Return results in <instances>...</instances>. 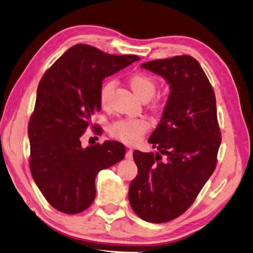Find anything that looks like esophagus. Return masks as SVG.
I'll return each mask as SVG.
<instances>
[{"instance_id": "1", "label": "esophagus", "mask_w": 253, "mask_h": 253, "mask_svg": "<svg viewBox=\"0 0 253 253\" xmlns=\"http://www.w3.org/2000/svg\"><path fill=\"white\" fill-rule=\"evenodd\" d=\"M125 157H126L127 159H131V158H132V149H128V150H127Z\"/></svg>"}]
</instances>
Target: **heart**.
I'll return each instance as SVG.
<instances>
[{"label":"heart","mask_w":253,"mask_h":253,"mask_svg":"<svg viewBox=\"0 0 253 253\" xmlns=\"http://www.w3.org/2000/svg\"><path fill=\"white\" fill-rule=\"evenodd\" d=\"M129 83L132 90L136 95H138L142 100H148L155 95L156 81L153 76L146 73H136L131 75ZM116 81L114 79L107 80L103 83L99 89V102L103 107H107L111 100V96L116 87ZM164 107V103L160 99H155L151 103V108L158 112ZM149 128V123L145 118H125L119 119V121L112 124L111 135L115 138L122 140L126 144H135L139 141L141 137L146 134Z\"/></svg>","instance_id":"1"}]
</instances>
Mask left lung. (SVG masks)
<instances>
[{"label":"left lung","mask_w":253,"mask_h":253,"mask_svg":"<svg viewBox=\"0 0 253 253\" xmlns=\"http://www.w3.org/2000/svg\"><path fill=\"white\" fill-rule=\"evenodd\" d=\"M141 67L163 76L171 90L148 139L159 153L134 151L138 174L128 198L142 220L163 223L194 204L217 166L221 132L213 88L197 59L180 55Z\"/></svg>","instance_id":"8db88e82"}]
</instances>
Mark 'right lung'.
Instances as JSON below:
<instances>
[{
	"mask_svg": "<svg viewBox=\"0 0 253 253\" xmlns=\"http://www.w3.org/2000/svg\"><path fill=\"white\" fill-rule=\"evenodd\" d=\"M138 59L77 44L41 80L29 122L30 169L45 199L61 212L75 214L88 208L96 196V174L125 157L121 142L83 148L81 136L97 126L90 119L102 106L103 80ZM94 132L99 134V127Z\"/></svg>",
	"mask_w": 253,
	"mask_h": 253,
	"instance_id": "obj_1",
	"label": "right lung"
}]
</instances>
